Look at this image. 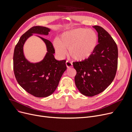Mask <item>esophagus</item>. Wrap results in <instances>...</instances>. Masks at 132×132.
<instances>
[{
	"mask_svg": "<svg viewBox=\"0 0 132 132\" xmlns=\"http://www.w3.org/2000/svg\"><path fill=\"white\" fill-rule=\"evenodd\" d=\"M66 65L67 68H70V67H72L73 66V64L71 62L68 61H66Z\"/></svg>",
	"mask_w": 132,
	"mask_h": 132,
	"instance_id": "1",
	"label": "esophagus"
}]
</instances>
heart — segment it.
Wrapping results in <instances>:
<instances>
[{
	"label": "heart",
	"instance_id": "1",
	"mask_svg": "<svg viewBox=\"0 0 132 132\" xmlns=\"http://www.w3.org/2000/svg\"><path fill=\"white\" fill-rule=\"evenodd\" d=\"M98 43V36L95 30L79 28L64 32L60 39L54 40L53 45L60 57H64L68 50L73 59L83 61L93 54Z\"/></svg>",
	"mask_w": 132,
	"mask_h": 132
}]
</instances>
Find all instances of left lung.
I'll return each instance as SVG.
<instances>
[{"instance_id":"left-lung-1","label":"left lung","mask_w":132,"mask_h":132,"mask_svg":"<svg viewBox=\"0 0 132 132\" xmlns=\"http://www.w3.org/2000/svg\"><path fill=\"white\" fill-rule=\"evenodd\" d=\"M93 27L98 36L96 50L88 59L73 63L77 71L76 86L82 94L90 97L103 92L113 81L118 56L117 45L110 35L100 26Z\"/></svg>"}]
</instances>
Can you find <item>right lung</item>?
<instances>
[{
    "label": "right lung",
    "mask_w": 132,
    "mask_h": 132,
    "mask_svg": "<svg viewBox=\"0 0 132 132\" xmlns=\"http://www.w3.org/2000/svg\"><path fill=\"white\" fill-rule=\"evenodd\" d=\"M50 29L42 26H34L20 37L13 55V70L20 86L29 94L37 97H46L52 94L57 88L62 74L66 70V60L54 58V48L52 43L39 36L45 43L47 52L44 59L32 63L24 55L23 45L34 34L48 35Z\"/></svg>",
    "instance_id": "add662e5"
}]
</instances>
